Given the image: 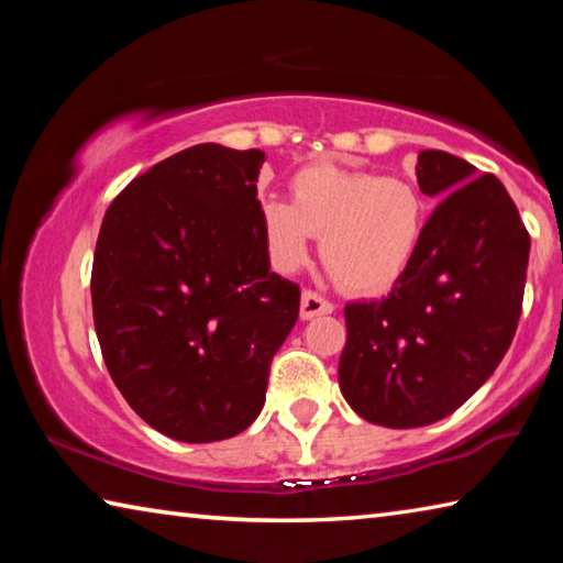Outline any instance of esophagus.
Instances as JSON below:
<instances>
[{
    "label": "esophagus",
    "instance_id": "1",
    "mask_svg": "<svg viewBox=\"0 0 563 563\" xmlns=\"http://www.w3.org/2000/svg\"><path fill=\"white\" fill-rule=\"evenodd\" d=\"M332 310H335V305L322 298L320 292L302 290V298H300V318L302 320H312L318 316H330Z\"/></svg>",
    "mask_w": 563,
    "mask_h": 563
}]
</instances>
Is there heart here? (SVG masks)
Returning a JSON list of instances; mask_svg holds the SVG:
<instances>
[{
    "instance_id": "b5f03b06",
    "label": "heart",
    "mask_w": 563,
    "mask_h": 563,
    "mask_svg": "<svg viewBox=\"0 0 563 563\" xmlns=\"http://www.w3.org/2000/svg\"><path fill=\"white\" fill-rule=\"evenodd\" d=\"M292 201L265 196L261 228L280 271L308 263L316 235L320 255L342 288L377 295L402 278L424 235V198L405 178H383L320 161L290 178Z\"/></svg>"
}]
</instances>
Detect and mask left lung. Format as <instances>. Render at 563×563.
I'll return each mask as SVG.
<instances>
[{
	"instance_id": "obj_1",
	"label": "left lung",
	"mask_w": 563,
	"mask_h": 563,
	"mask_svg": "<svg viewBox=\"0 0 563 563\" xmlns=\"http://www.w3.org/2000/svg\"><path fill=\"white\" fill-rule=\"evenodd\" d=\"M417 184L442 201L393 292L345 308L338 369L350 407L395 430L452 415L492 377L519 325L531 245L494 174L422 151Z\"/></svg>"
}]
</instances>
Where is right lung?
Masks as SVG:
<instances>
[{"instance_id":"add662e5","label":"right lung","mask_w":563,"mask_h":563,"mask_svg":"<svg viewBox=\"0 0 563 563\" xmlns=\"http://www.w3.org/2000/svg\"><path fill=\"white\" fill-rule=\"evenodd\" d=\"M263 151L218 144L161 161L113 198L91 268L103 362L144 422L178 442L228 440L261 415L300 288L271 271Z\"/></svg>"}]
</instances>
